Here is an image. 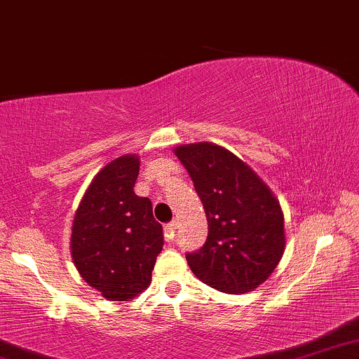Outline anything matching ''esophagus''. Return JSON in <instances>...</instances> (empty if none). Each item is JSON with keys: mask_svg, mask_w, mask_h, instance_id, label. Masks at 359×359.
I'll return each instance as SVG.
<instances>
[{"mask_svg": "<svg viewBox=\"0 0 359 359\" xmlns=\"http://www.w3.org/2000/svg\"><path fill=\"white\" fill-rule=\"evenodd\" d=\"M177 228H179V222H177V219H174V222H170V223H167L165 226H164V231H165V235L167 236H174V233L177 231Z\"/></svg>", "mask_w": 359, "mask_h": 359, "instance_id": "1", "label": "esophagus"}]
</instances>
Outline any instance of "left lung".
Returning <instances> with one entry per match:
<instances>
[{
    "label": "left lung",
    "mask_w": 359,
    "mask_h": 359,
    "mask_svg": "<svg viewBox=\"0 0 359 359\" xmlns=\"http://www.w3.org/2000/svg\"><path fill=\"white\" fill-rule=\"evenodd\" d=\"M202 200L208 236L187 262L203 284L246 294L264 283L285 250L284 213L264 180L240 157L213 142L177 146Z\"/></svg>",
    "instance_id": "left-lung-1"
}]
</instances>
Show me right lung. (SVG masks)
<instances>
[{
  "label": "right lung",
  "instance_id": "right-lung-1",
  "mask_svg": "<svg viewBox=\"0 0 359 359\" xmlns=\"http://www.w3.org/2000/svg\"><path fill=\"white\" fill-rule=\"evenodd\" d=\"M140 156H119L93 177L72 222V261L90 287L128 302L149 287L164 246L149 198L137 197Z\"/></svg>",
  "mask_w": 359,
  "mask_h": 359
}]
</instances>
